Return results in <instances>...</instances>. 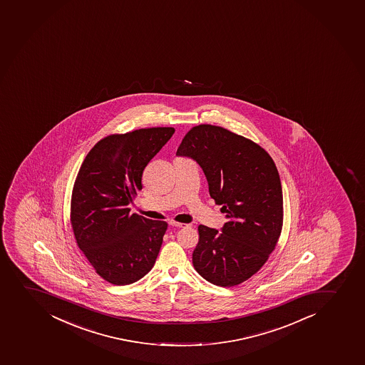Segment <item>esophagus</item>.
<instances>
[{
    "label": "esophagus",
    "instance_id": "34e87169",
    "mask_svg": "<svg viewBox=\"0 0 365 365\" xmlns=\"http://www.w3.org/2000/svg\"><path fill=\"white\" fill-rule=\"evenodd\" d=\"M170 225L176 226V227H185V226H188L187 224H185V222H173V220L170 222Z\"/></svg>",
    "mask_w": 365,
    "mask_h": 365
}]
</instances>
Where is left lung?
Segmentation results:
<instances>
[{
    "instance_id": "left-lung-1",
    "label": "left lung",
    "mask_w": 365,
    "mask_h": 365,
    "mask_svg": "<svg viewBox=\"0 0 365 365\" xmlns=\"http://www.w3.org/2000/svg\"><path fill=\"white\" fill-rule=\"evenodd\" d=\"M176 154L190 157L202 168L210 195L229 218L222 232L199 225L194 268L215 285H240L267 262L282 233L278 169L259 145L212 124L192 127Z\"/></svg>"
}]
</instances>
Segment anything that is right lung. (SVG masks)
<instances>
[{"label": "right lung", "instance_id": "obj_1", "mask_svg": "<svg viewBox=\"0 0 365 365\" xmlns=\"http://www.w3.org/2000/svg\"><path fill=\"white\" fill-rule=\"evenodd\" d=\"M175 133L143 128L99 140L80 166L71 200L76 245L101 278L113 285L138 282L152 269L168 222L130 213L143 170Z\"/></svg>", "mask_w": 365, "mask_h": 365}]
</instances>
